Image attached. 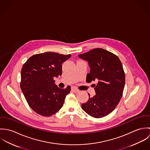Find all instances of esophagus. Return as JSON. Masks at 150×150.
<instances>
[{
  "label": "esophagus",
  "instance_id": "esophagus-1",
  "mask_svg": "<svg viewBox=\"0 0 150 150\" xmlns=\"http://www.w3.org/2000/svg\"><path fill=\"white\" fill-rule=\"evenodd\" d=\"M71 90L74 92H75V93H77V92H80V90H79L77 88H76V87H72L71 88Z\"/></svg>",
  "mask_w": 150,
  "mask_h": 150
}]
</instances>
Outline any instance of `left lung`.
I'll return each mask as SVG.
<instances>
[{"mask_svg":"<svg viewBox=\"0 0 150 150\" xmlns=\"http://www.w3.org/2000/svg\"><path fill=\"white\" fill-rule=\"evenodd\" d=\"M88 61L91 70L86 75L88 82L94 84L96 95L82 104L83 110L90 116L99 118L111 113L119 103L123 94L125 76L119 58L106 50L97 48L79 55Z\"/></svg>","mask_w":150,"mask_h":150,"instance_id":"obj_1","label":"left lung"}]
</instances>
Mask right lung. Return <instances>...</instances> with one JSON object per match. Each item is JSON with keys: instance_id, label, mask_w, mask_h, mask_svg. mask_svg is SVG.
<instances>
[{"instance_id": "obj_1", "label": "right lung", "mask_w": 150, "mask_h": 150, "mask_svg": "<svg viewBox=\"0 0 150 150\" xmlns=\"http://www.w3.org/2000/svg\"><path fill=\"white\" fill-rule=\"evenodd\" d=\"M70 57L46 52L32 56L23 65L20 86L29 106L38 114L49 117L63 106L70 86L59 88L54 79L62 75V64Z\"/></svg>"}]
</instances>
